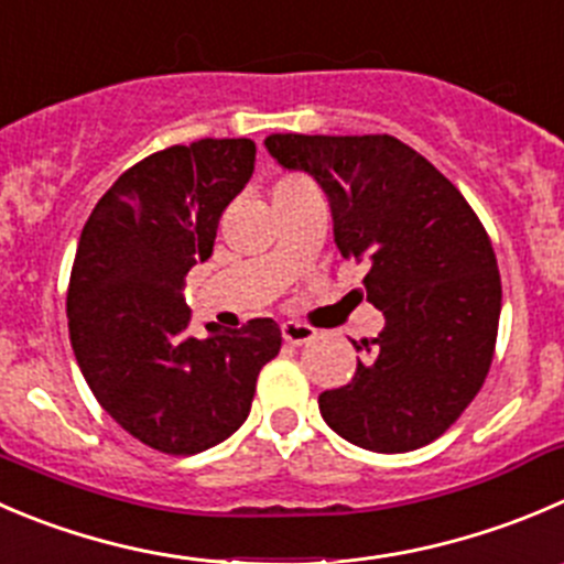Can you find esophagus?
Returning <instances> with one entry per match:
<instances>
[{"label":"esophagus","mask_w":564,"mask_h":564,"mask_svg":"<svg viewBox=\"0 0 564 564\" xmlns=\"http://www.w3.org/2000/svg\"><path fill=\"white\" fill-rule=\"evenodd\" d=\"M281 333H283V338H286L289 344H294V347H303V344L314 341V338H316L314 327L303 325V322H283Z\"/></svg>","instance_id":"esophagus-1"}]
</instances>
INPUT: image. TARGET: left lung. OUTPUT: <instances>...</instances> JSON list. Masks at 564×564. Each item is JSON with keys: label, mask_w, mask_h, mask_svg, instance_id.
Wrapping results in <instances>:
<instances>
[{"label": "left lung", "mask_w": 564, "mask_h": 564, "mask_svg": "<svg viewBox=\"0 0 564 564\" xmlns=\"http://www.w3.org/2000/svg\"><path fill=\"white\" fill-rule=\"evenodd\" d=\"M267 149L322 184L338 250L369 261L360 294L386 316L352 382L319 393L322 419L369 452L433 444L482 388L499 333V264L477 212L391 134H270Z\"/></svg>", "instance_id": "obj_1"}]
</instances>
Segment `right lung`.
I'll return each instance as SVG.
<instances>
[{
    "label": "right lung",
    "instance_id": "add662e5",
    "mask_svg": "<svg viewBox=\"0 0 564 564\" xmlns=\"http://www.w3.org/2000/svg\"><path fill=\"white\" fill-rule=\"evenodd\" d=\"M256 143L198 140L131 165L96 204L70 267L68 333L93 397L140 444L187 457L242 427L281 327L187 333L184 275L215 248L226 206L253 176Z\"/></svg>",
    "mask_w": 564,
    "mask_h": 564
}]
</instances>
